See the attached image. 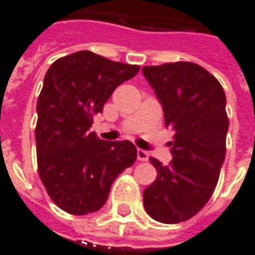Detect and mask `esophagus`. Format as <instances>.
<instances>
[{
  "label": "esophagus",
  "mask_w": 255,
  "mask_h": 255,
  "mask_svg": "<svg viewBox=\"0 0 255 255\" xmlns=\"http://www.w3.org/2000/svg\"><path fill=\"white\" fill-rule=\"evenodd\" d=\"M136 157H138L139 161L149 160V154H147V151H144V150H142V149L136 150Z\"/></svg>",
  "instance_id": "esophagus-1"
}]
</instances>
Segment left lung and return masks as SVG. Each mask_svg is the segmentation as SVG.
<instances>
[{"label": "left lung", "mask_w": 255, "mask_h": 255, "mask_svg": "<svg viewBox=\"0 0 255 255\" xmlns=\"http://www.w3.org/2000/svg\"><path fill=\"white\" fill-rule=\"evenodd\" d=\"M142 72L162 105L165 127L173 129L169 165L150 157L157 179L144 188L143 205L151 219L176 224L195 216L219 182L228 131L225 93L195 63L143 67Z\"/></svg>", "instance_id": "1"}]
</instances>
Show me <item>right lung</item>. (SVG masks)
<instances>
[{
  "instance_id": "1",
  "label": "right lung",
  "mask_w": 255,
  "mask_h": 255,
  "mask_svg": "<svg viewBox=\"0 0 255 255\" xmlns=\"http://www.w3.org/2000/svg\"><path fill=\"white\" fill-rule=\"evenodd\" d=\"M139 65L117 63L89 50L56 60L36 102L38 173L58 208L75 216L105 205L112 183L136 160L129 140L106 142L90 132L94 116Z\"/></svg>"
}]
</instances>
